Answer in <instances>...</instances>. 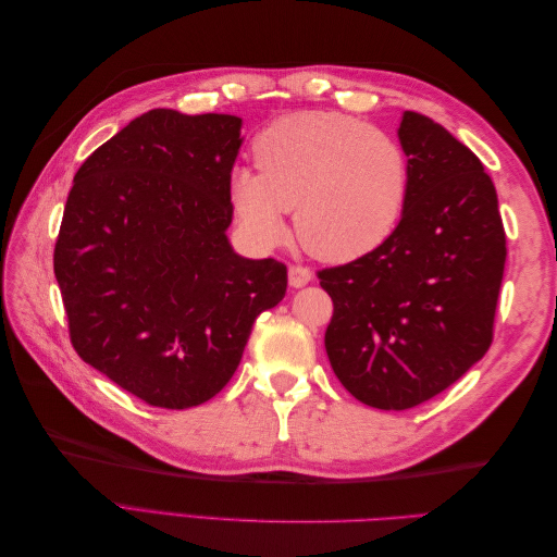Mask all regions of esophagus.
Returning a JSON list of instances; mask_svg holds the SVG:
<instances>
[{
    "label": "esophagus",
    "instance_id": "obj_1",
    "mask_svg": "<svg viewBox=\"0 0 557 557\" xmlns=\"http://www.w3.org/2000/svg\"><path fill=\"white\" fill-rule=\"evenodd\" d=\"M311 278H313V274L309 272L307 267L293 264V267L288 269V281H290L293 288H305V285H307Z\"/></svg>",
    "mask_w": 557,
    "mask_h": 557
}]
</instances>
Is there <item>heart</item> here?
Instances as JSON below:
<instances>
[{"label": "heart", "instance_id": "obj_1", "mask_svg": "<svg viewBox=\"0 0 557 557\" xmlns=\"http://www.w3.org/2000/svg\"><path fill=\"white\" fill-rule=\"evenodd\" d=\"M258 172H232L230 205L258 246L285 237V213L311 256L350 262L397 230L411 193L409 156L397 137L334 111H297L252 144Z\"/></svg>", "mask_w": 557, "mask_h": 557}]
</instances>
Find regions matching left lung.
<instances>
[{
    "mask_svg": "<svg viewBox=\"0 0 557 557\" xmlns=\"http://www.w3.org/2000/svg\"><path fill=\"white\" fill-rule=\"evenodd\" d=\"M411 193L393 237L318 272L334 313L325 350L367 407L404 411L458 381L493 342L507 237L481 160L432 117L397 129Z\"/></svg>",
    "mask_w": 557,
    "mask_h": 557,
    "instance_id": "8db88e82",
    "label": "left lung"
}]
</instances>
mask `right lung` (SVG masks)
Segmentation results:
<instances>
[{
  "label": "right lung",
  "instance_id": "1",
  "mask_svg": "<svg viewBox=\"0 0 557 557\" xmlns=\"http://www.w3.org/2000/svg\"><path fill=\"white\" fill-rule=\"evenodd\" d=\"M242 117L153 109L81 164L55 278L83 362L150 407L190 409L227 385L288 269L227 239Z\"/></svg>",
  "mask_w": 557,
  "mask_h": 557
}]
</instances>
